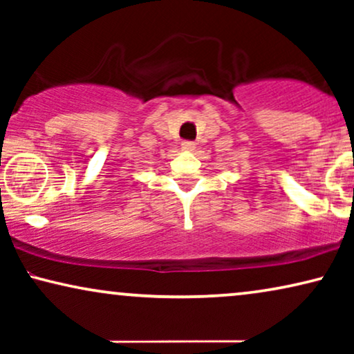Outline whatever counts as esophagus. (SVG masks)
Returning <instances> with one entry per match:
<instances>
[{
	"instance_id": "34e87169",
	"label": "esophagus",
	"mask_w": 354,
	"mask_h": 354,
	"mask_svg": "<svg viewBox=\"0 0 354 354\" xmlns=\"http://www.w3.org/2000/svg\"><path fill=\"white\" fill-rule=\"evenodd\" d=\"M182 149H183V151H193V149H195V143H193V142H183Z\"/></svg>"
}]
</instances>
